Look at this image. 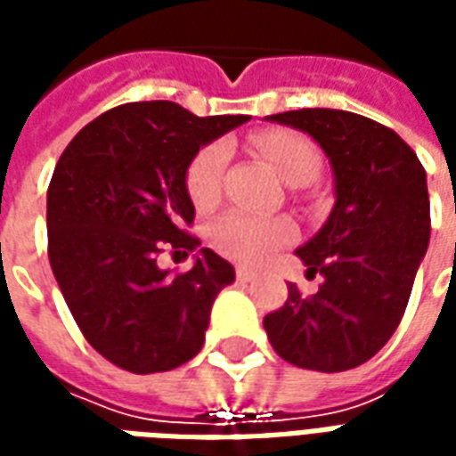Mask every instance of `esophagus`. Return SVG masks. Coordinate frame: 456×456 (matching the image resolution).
Here are the masks:
<instances>
[{
  "label": "esophagus",
  "instance_id": "esophagus-1",
  "mask_svg": "<svg viewBox=\"0 0 456 456\" xmlns=\"http://www.w3.org/2000/svg\"><path fill=\"white\" fill-rule=\"evenodd\" d=\"M254 278H256V271H251V268H247V266L237 268V281H239V283H251Z\"/></svg>",
  "mask_w": 456,
  "mask_h": 456
}]
</instances>
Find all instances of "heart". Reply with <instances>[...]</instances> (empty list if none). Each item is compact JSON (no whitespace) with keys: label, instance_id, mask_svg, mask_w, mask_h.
<instances>
[{"label":"heart","instance_id":"obj_1","mask_svg":"<svg viewBox=\"0 0 456 456\" xmlns=\"http://www.w3.org/2000/svg\"><path fill=\"white\" fill-rule=\"evenodd\" d=\"M258 151L266 156L278 175L293 183L320 170V151L313 141L296 131H266L254 139ZM229 149L224 141H215L190 160L185 173V188L198 209L217 205L222 195V170L227 163ZM296 237V227L288 219H266L232 209L209 227V244L222 256L234 261H261L273 248L283 247Z\"/></svg>","mask_w":456,"mask_h":456}]
</instances>
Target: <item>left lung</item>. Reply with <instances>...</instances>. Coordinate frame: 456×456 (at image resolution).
<instances>
[{
  "instance_id": "left-lung-1",
  "label": "left lung",
  "mask_w": 456,
  "mask_h": 456,
  "mask_svg": "<svg viewBox=\"0 0 456 456\" xmlns=\"http://www.w3.org/2000/svg\"><path fill=\"white\" fill-rule=\"evenodd\" d=\"M266 121L303 131L325 151L335 205L315 237L296 248L307 276L325 278L305 297L288 283L286 305L264 317L278 356L310 371L369 362L401 322L430 244L428 175L388 126L344 110H296Z\"/></svg>"
}]
</instances>
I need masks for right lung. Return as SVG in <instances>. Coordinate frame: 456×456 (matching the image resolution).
<instances>
[{"instance_id": "1", "label": "right lung", "mask_w": 456, "mask_h": 456, "mask_svg": "<svg viewBox=\"0 0 456 456\" xmlns=\"http://www.w3.org/2000/svg\"><path fill=\"white\" fill-rule=\"evenodd\" d=\"M247 114L195 117L168 100L131 102L77 131L45 202L48 258L85 339L131 373L170 371L205 344L212 303L234 266L185 227L190 160ZM166 246L196 251L188 274L155 264Z\"/></svg>"}]
</instances>
